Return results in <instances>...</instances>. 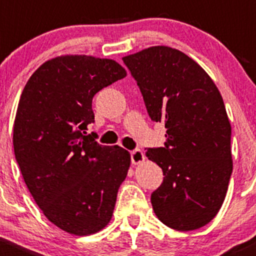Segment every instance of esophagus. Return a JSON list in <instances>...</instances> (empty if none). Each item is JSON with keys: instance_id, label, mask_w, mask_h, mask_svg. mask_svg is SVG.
Instances as JSON below:
<instances>
[{"instance_id": "1", "label": "esophagus", "mask_w": 256, "mask_h": 256, "mask_svg": "<svg viewBox=\"0 0 256 256\" xmlns=\"http://www.w3.org/2000/svg\"><path fill=\"white\" fill-rule=\"evenodd\" d=\"M144 161V154L141 150H134L131 151V162L134 164H142Z\"/></svg>"}]
</instances>
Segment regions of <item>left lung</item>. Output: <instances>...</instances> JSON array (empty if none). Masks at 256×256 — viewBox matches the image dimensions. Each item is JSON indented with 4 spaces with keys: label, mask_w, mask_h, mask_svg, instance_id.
<instances>
[{
    "label": "left lung",
    "mask_w": 256,
    "mask_h": 256,
    "mask_svg": "<svg viewBox=\"0 0 256 256\" xmlns=\"http://www.w3.org/2000/svg\"><path fill=\"white\" fill-rule=\"evenodd\" d=\"M151 120L164 122V147L146 156L164 171L151 194L157 218L194 230L220 209L233 171L232 126L223 98L204 69L178 49L154 46L122 58Z\"/></svg>",
    "instance_id": "left-lung-1"
}]
</instances>
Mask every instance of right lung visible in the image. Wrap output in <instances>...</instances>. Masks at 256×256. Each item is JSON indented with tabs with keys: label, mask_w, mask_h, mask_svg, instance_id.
I'll return each mask as SVG.
<instances>
[{
	"label": "right lung",
	"mask_w": 256,
	"mask_h": 256,
	"mask_svg": "<svg viewBox=\"0 0 256 256\" xmlns=\"http://www.w3.org/2000/svg\"><path fill=\"white\" fill-rule=\"evenodd\" d=\"M125 76L112 59L60 56L43 63L20 95L14 125L17 164L43 214L69 234L104 229L128 176V151L85 135L94 121V95Z\"/></svg>",
	"instance_id": "right-lung-1"
}]
</instances>
